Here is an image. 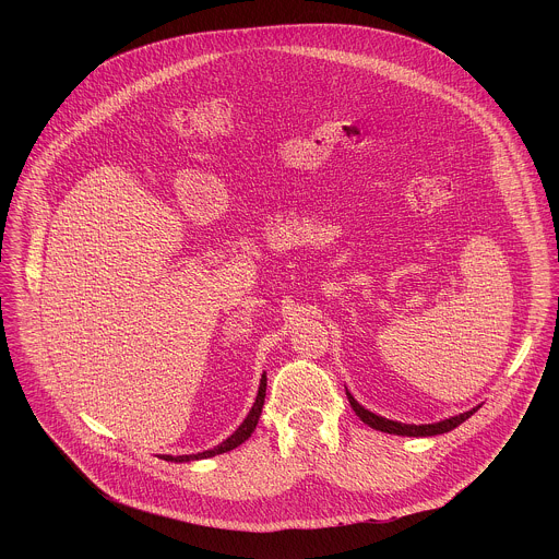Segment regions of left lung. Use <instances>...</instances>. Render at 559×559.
<instances>
[{"instance_id": "left-lung-1", "label": "left lung", "mask_w": 559, "mask_h": 559, "mask_svg": "<svg viewBox=\"0 0 559 559\" xmlns=\"http://www.w3.org/2000/svg\"><path fill=\"white\" fill-rule=\"evenodd\" d=\"M346 396H348V402H350L353 411L357 413V417H359L364 424H368V426L374 428V430L390 432V435H402V437H432V435L450 432V430H454L456 426H461L465 419H469V417L476 413V408H478V406H476V408H472V411H467V413H461V415H456V417H450V419H443V421H437V424H421V426H415V424H400V421H394V419H385V417H381V415H377V413L364 408L348 392H346Z\"/></svg>"}]
</instances>
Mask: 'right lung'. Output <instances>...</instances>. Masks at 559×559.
Listing matches in <instances>:
<instances>
[{
    "instance_id": "1",
    "label": "right lung",
    "mask_w": 559,
    "mask_h": 559,
    "mask_svg": "<svg viewBox=\"0 0 559 559\" xmlns=\"http://www.w3.org/2000/svg\"><path fill=\"white\" fill-rule=\"evenodd\" d=\"M264 396H266V377L262 374V379H260V388H258V396H255V402H253V406H251V411H249V415L245 417V421L240 424L239 428L224 441V443H219L217 448H213V450H206V452H200V454H189V456H163V461H176V463H189V461H198V459H211V456H215V454H224V452H230V450H235L237 445L240 443H245L249 437H251V432H253V428H255V424H258V419H260V413H262V404H264Z\"/></svg>"
}]
</instances>
